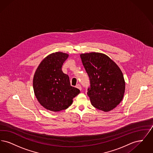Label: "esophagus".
<instances>
[{"label":"esophagus","instance_id":"1","mask_svg":"<svg viewBox=\"0 0 153 153\" xmlns=\"http://www.w3.org/2000/svg\"><path fill=\"white\" fill-rule=\"evenodd\" d=\"M76 88H77L78 89H79L80 91L82 89V88H81V86L80 84H77V85H76Z\"/></svg>","mask_w":153,"mask_h":153}]
</instances>
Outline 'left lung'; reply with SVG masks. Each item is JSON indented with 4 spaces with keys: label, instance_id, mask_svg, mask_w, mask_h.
<instances>
[{
    "label": "left lung",
    "instance_id": "left-lung-1",
    "mask_svg": "<svg viewBox=\"0 0 153 153\" xmlns=\"http://www.w3.org/2000/svg\"><path fill=\"white\" fill-rule=\"evenodd\" d=\"M82 64L89 78L87 95L92 105L108 112L122 100L125 91L123 75L119 66L107 56L92 52L81 54Z\"/></svg>",
    "mask_w": 153,
    "mask_h": 153
}]
</instances>
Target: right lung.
I'll return each instance as SVG.
<instances>
[{
    "label": "right lung",
    "mask_w": 153,
    "mask_h": 153,
    "mask_svg": "<svg viewBox=\"0 0 153 153\" xmlns=\"http://www.w3.org/2000/svg\"><path fill=\"white\" fill-rule=\"evenodd\" d=\"M68 54L56 52L47 56L38 66L33 79L34 94L46 109L60 111L70 106L80 90L71 85L69 76L62 66Z\"/></svg>",
    "instance_id": "add662e5"
}]
</instances>
